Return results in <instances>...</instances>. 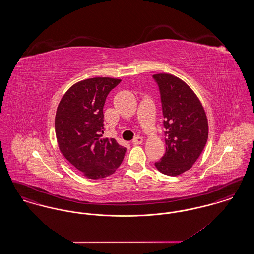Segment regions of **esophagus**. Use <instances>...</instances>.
Instances as JSON below:
<instances>
[{
  "label": "esophagus",
  "instance_id": "34e87169",
  "mask_svg": "<svg viewBox=\"0 0 254 254\" xmlns=\"http://www.w3.org/2000/svg\"><path fill=\"white\" fill-rule=\"evenodd\" d=\"M142 143H143V138H142V137H140V136L135 137V138L132 140L133 145H141Z\"/></svg>",
  "mask_w": 254,
  "mask_h": 254
}]
</instances>
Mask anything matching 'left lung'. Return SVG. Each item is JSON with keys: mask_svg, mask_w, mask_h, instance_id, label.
<instances>
[{"mask_svg": "<svg viewBox=\"0 0 254 254\" xmlns=\"http://www.w3.org/2000/svg\"><path fill=\"white\" fill-rule=\"evenodd\" d=\"M164 115L166 153L155 163L163 174L177 176L191 169L201 155L208 136V124L200 100L178 77L154 74Z\"/></svg>", "mask_w": 254, "mask_h": 254, "instance_id": "left-lung-1", "label": "left lung"}]
</instances>
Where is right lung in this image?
Masks as SVG:
<instances>
[{
	"mask_svg": "<svg viewBox=\"0 0 254 254\" xmlns=\"http://www.w3.org/2000/svg\"><path fill=\"white\" fill-rule=\"evenodd\" d=\"M120 79L96 77L73 85L61 99L55 133L62 154L89 179H102L120 167L127 148L104 133V105Z\"/></svg>",
	"mask_w": 254,
	"mask_h": 254,
	"instance_id": "right-lung-1",
	"label": "right lung"
}]
</instances>
